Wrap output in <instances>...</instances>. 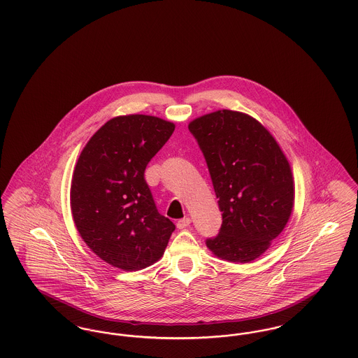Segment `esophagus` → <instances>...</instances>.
<instances>
[{
    "label": "esophagus",
    "mask_w": 358,
    "mask_h": 358,
    "mask_svg": "<svg viewBox=\"0 0 358 358\" xmlns=\"http://www.w3.org/2000/svg\"><path fill=\"white\" fill-rule=\"evenodd\" d=\"M190 222H192L190 217H184V219H181V220L177 222V228H178V229H184V228H187Z\"/></svg>",
    "instance_id": "esophagus-1"
}]
</instances>
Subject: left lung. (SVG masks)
<instances>
[{"instance_id":"1","label":"left lung","mask_w":358,"mask_h":358,"mask_svg":"<svg viewBox=\"0 0 358 358\" xmlns=\"http://www.w3.org/2000/svg\"><path fill=\"white\" fill-rule=\"evenodd\" d=\"M204 154L222 224L206 247L224 260L250 263L289 222L294 181L286 155L252 117L219 110L189 123Z\"/></svg>"}]
</instances>
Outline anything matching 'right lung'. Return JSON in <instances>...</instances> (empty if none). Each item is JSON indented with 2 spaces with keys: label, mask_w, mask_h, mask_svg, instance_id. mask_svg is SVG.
<instances>
[{
  "label": "right lung",
  "mask_w": 358,
  "mask_h": 358,
  "mask_svg": "<svg viewBox=\"0 0 358 358\" xmlns=\"http://www.w3.org/2000/svg\"><path fill=\"white\" fill-rule=\"evenodd\" d=\"M174 123L123 115L91 136L76 162L71 210L85 244L106 263L146 268L164 255L176 225L154 203L145 169L168 142Z\"/></svg>",
  "instance_id": "obj_1"
}]
</instances>
